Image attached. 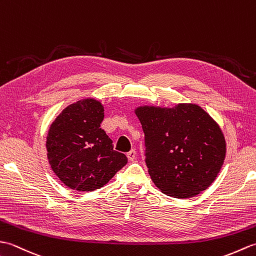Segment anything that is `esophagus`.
Listing matches in <instances>:
<instances>
[{"label":"esophagus","instance_id":"esophagus-1","mask_svg":"<svg viewBox=\"0 0 256 256\" xmlns=\"http://www.w3.org/2000/svg\"><path fill=\"white\" fill-rule=\"evenodd\" d=\"M126 156H128V160H135V156H136V152H135V150H131L130 152H128Z\"/></svg>","mask_w":256,"mask_h":256}]
</instances>
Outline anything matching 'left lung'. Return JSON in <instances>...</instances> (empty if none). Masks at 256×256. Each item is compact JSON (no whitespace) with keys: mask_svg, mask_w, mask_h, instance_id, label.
Instances as JSON below:
<instances>
[{"mask_svg":"<svg viewBox=\"0 0 256 256\" xmlns=\"http://www.w3.org/2000/svg\"><path fill=\"white\" fill-rule=\"evenodd\" d=\"M145 134V162L155 186L174 198H192L214 182L224 165L226 140L204 108L138 106Z\"/></svg>","mask_w":256,"mask_h":256,"instance_id":"8db88e82","label":"left lung"}]
</instances>
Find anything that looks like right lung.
Segmentation results:
<instances>
[{
  "label": "right lung",
  "instance_id": "add662e5",
  "mask_svg": "<svg viewBox=\"0 0 256 256\" xmlns=\"http://www.w3.org/2000/svg\"><path fill=\"white\" fill-rule=\"evenodd\" d=\"M103 118L101 102L89 98L64 108L48 130V162L68 188L94 192L126 165L128 157L113 150L100 126Z\"/></svg>",
  "mask_w": 256,
  "mask_h": 256
}]
</instances>
